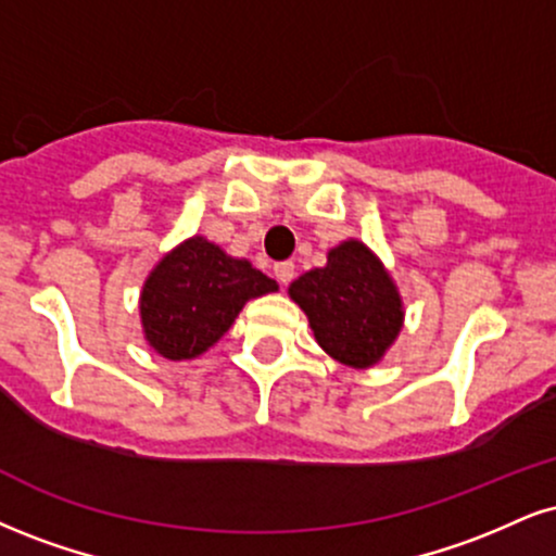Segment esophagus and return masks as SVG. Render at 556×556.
<instances>
[{"mask_svg":"<svg viewBox=\"0 0 556 556\" xmlns=\"http://www.w3.org/2000/svg\"><path fill=\"white\" fill-rule=\"evenodd\" d=\"M274 277L279 279V285H290L292 277H295V264L292 261H279V264H274Z\"/></svg>","mask_w":556,"mask_h":556,"instance_id":"1","label":"esophagus"}]
</instances>
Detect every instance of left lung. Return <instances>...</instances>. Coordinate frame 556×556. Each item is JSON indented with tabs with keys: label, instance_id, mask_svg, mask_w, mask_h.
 <instances>
[{
	"label": "left lung",
	"instance_id": "obj_1",
	"mask_svg": "<svg viewBox=\"0 0 556 556\" xmlns=\"http://www.w3.org/2000/svg\"><path fill=\"white\" fill-rule=\"evenodd\" d=\"M307 316L320 350L354 370L378 365L404 329V300L363 240L333 245L326 266L300 274L287 290Z\"/></svg>",
	"mask_w": 556,
	"mask_h": 556
}]
</instances>
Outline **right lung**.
<instances>
[{"mask_svg":"<svg viewBox=\"0 0 556 556\" xmlns=\"http://www.w3.org/2000/svg\"><path fill=\"white\" fill-rule=\"evenodd\" d=\"M277 290L279 285L253 269L249 258L191 236L147 274L139 292L144 342L170 363L193 359L225 337L249 300Z\"/></svg>","mask_w":556,"mask_h":556,"instance_id":"1","label":"right lung"}]
</instances>
